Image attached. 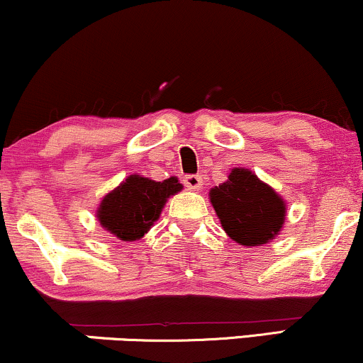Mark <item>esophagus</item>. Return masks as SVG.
I'll return each mask as SVG.
<instances>
[{"label": "esophagus", "instance_id": "34e87169", "mask_svg": "<svg viewBox=\"0 0 363 363\" xmlns=\"http://www.w3.org/2000/svg\"><path fill=\"white\" fill-rule=\"evenodd\" d=\"M184 186L187 189H201L203 186V179L201 176H196V174H187L184 177Z\"/></svg>", "mask_w": 363, "mask_h": 363}]
</instances>
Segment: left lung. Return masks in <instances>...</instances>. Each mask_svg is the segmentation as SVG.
<instances>
[{
    "mask_svg": "<svg viewBox=\"0 0 363 363\" xmlns=\"http://www.w3.org/2000/svg\"><path fill=\"white\" fill-rule=\"evenodd\" d=\"M223 230L240 245H261L274 239L285 220V203L247 169H234L228 181L210 191Z\"/></svg>",
    "mask_w": 363,
    "mask_h": 363,
    "instance_id": "obj_1",
    "label": "left lung"
}]
</instances>
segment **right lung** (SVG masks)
<instances>
[{
    "mask_svg": "<svg viewBox=\"0 0 363 363\" xmlns=\"http://www.w3.org/2000/svg\"><path fill=\"white\" fill-rule=\"evenodd\" d=\"M182 184L176 177L157 182L152 179L129 176L102 199L99 222L118 239L129 242L138 240L160 216L169 196L179 193Z\"/></svg>",
    "mask_w": 363,
    "mask_h": 363,
    "instance_id": "obj_1",
    "label": "right lung"
}]
</instances>
